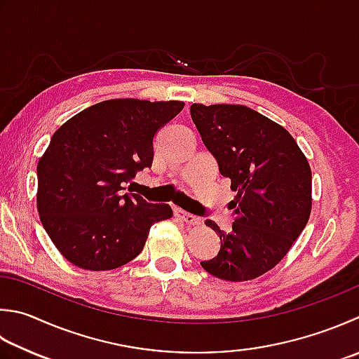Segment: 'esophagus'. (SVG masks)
Instances as JSON below:
<instances>
[{
  "label": "esophagus",
  "instance_id": "esophagus-1",
  "mask_svg": "<svg viewBox=\"0 0 359 359\" xmlns=\"http://www.w3.org/2000/svg\"><path fill=\"white\" fill-rule=\"evenodd\" d=\"M175 214H177V217H180L182 222L187 223V225H200V223H201V220L198 217H195V215L189 214V212L181 211V209H177Z\"/></svg>",
  "mask_w": 359,
  "mask_h": 359
}]
</instances>
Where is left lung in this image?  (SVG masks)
Returning a JSON list of instances; mask_svg holds the SVG:
<instances>
[{
    "label": "left lung",
    "instance_id": "1",
    "mask_svg": "<svg viewBox=\"0 0 359 359\" xmlns=\"http://www.w3.org/2000/svg\"><path fill=\"white\" fill-rule=\"evenodd\" d=\"M191 117L238 192L229 203L231 231L205 222L220 238V250L201 267L225 281L258 278L285 258L309 220V162L285 128L247 106L194 103Z\"/></svg>",
    "mask_w": 359,
    "mask_h": 359
}]
</instances>
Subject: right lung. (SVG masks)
Returning a JSON list of instances; mask_svg holds the SVG:
<instances>
[{"instance_id":"right-lung-1","label":"right lung","mask_w":359,"mask_h":359,"mask_svg":"<svg viewBox=\"0 0 359 359\" xmlns=\"http://www.w3.org/2000/svg\"><path fill=\"white\" fill-rule=\"evenodd\" d=\"M182 107V101L106 100L53 134L37 164V211L73 266L92 272L125 266L144 250L151 225L172 217L165 203L120 191L151 165L154 134Z\"/></svg>"}]
</instances>
